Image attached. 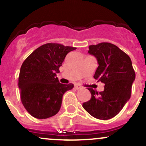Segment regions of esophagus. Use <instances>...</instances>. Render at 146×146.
<instances>
[{"mask_svg": "<svg viewBox=\"0 0 146 146\" xmlns=\"http://www.w3.org/2000/svg\"><path fill=\"white\" fill-rule=\"evenodd\" d=\"M75 88H76V90H80V89H82V87L80 85H75Z\"/></svg>", "mask_w": 146, "mask_h": 146, "instance_id": "34e87169", "label": "esophagus"}]
</instances>
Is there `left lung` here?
<instances>
[{
	"instance_id": "left-lung-1",
	"label": "left lung",
	"mask_w": 146,
	"mask_h": 146,
	"mask_svg": "<svg viewBox=\"0 0 146 146\" xmlns=\"http://www.w3.org/2000/svg\"><path fill=\"white\" fill-rule=\"evenodd\" d=\"M88 53L99 65L94 78L105 85L102 92L88 88L92 96L82 107L95 118L107 120L118 114L130 99L136 74L130 57L116 45L108 42L90 45Z\"/></svg>"
}]
</instances>
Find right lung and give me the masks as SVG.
<instances>
[{
	"label": "right lung",
	"mask_w": 146,
	"mask_h": 146,
	"mask_svg": "<svg viewBox=\"0 0 146 146\" xmlns=\"http://www.w3.org/2000/svg\"><path fill=\"white\" fill-rule=\"evenodd\" d=\"M76 47L48 43L35 49L20 68L18 86L26 110L35 118L56 115L61 108L63 95L73 89L70 83L61 84L56 77L68 53Z\"/></svg>",
	"instance_id": "add662e5"
}]
</instances>
